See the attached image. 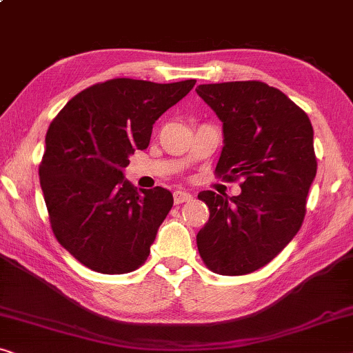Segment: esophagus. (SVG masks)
I'll use <instances>...</instances> for the list:
<instances>
[{
  "label": "esophagus",
  "instance_id": "34e87169",
  "mask_svg": "<svg viewBox=\"0 0 353 353\" xmlns=\"http://www.w3.org/2000/svg\"><path fill=\"white\" fill-rule=\"evenodd\" d=\"M192 198L193 196L188 192H183V190H176L174 192V203H176V205H181V203L190 201Z\"/></svg>",
  "mask_w": 353,
  "mask_h": 353
}]
</instances>
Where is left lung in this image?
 <instances>
[{
	"label": "left lung",
	"instance_id": "obj_1",
	"mask_svg": "<svg viewBox=\"0 0 353 353\" xmlns=\"http://www.w3.org/2000/svg\"><path fill=\"white\" fill-rule=\"evenodd\" d=\"M196 94L222 121L216 174L241 179V193H198L210 219L196 246L208 269L246 275L278 256L302 225L316 174L314 128L280 89L262 81L200 84Z\"/></svg>",
	"mask_w": 353,
	"mask_h": 353
}]
</instances>
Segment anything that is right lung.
I'll list each match as a JSON object with an SVG mask.
<instances>
[{
	"label": "right lung",
	"mask_w": 353,
	"mask_h": 353,
	"mask_svg": "<svg viewBox=\"0 0 353 353\" xmlns=\"http://www.w3.org/2000/svg\"><path fill=\"white\" fill-rule=\"evenodd\" d=\"M195 83L108 79L77 94L49 125L39 165L49 222L88 269L118 275L147 261L174 200L163 187L137 192L123 170L134 152L148 147L158 118Z\"/></svg>",
	"instance_id": "add662e5"
}]
</instances>
